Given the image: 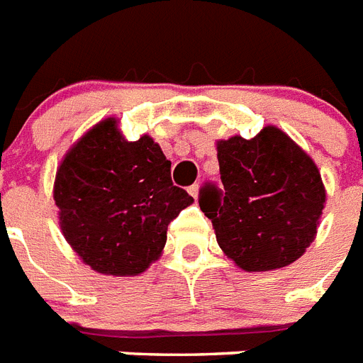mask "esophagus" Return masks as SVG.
I'll return each mask as SVG.
<instances>
[{
    "mask_svg": "<svg viewBox=\"0 0 363 363\" xmlns=\"http://www.w3.org/2000/svg\"><path fill=\"white\" fill-rule=\"evenodd\" d=\"M187 191H189V195L193 196V199H199V185H196V184L191 185V187Z\"/></svg>",
    "mask_w": 363,
    "mask_h": 363,
    "instance_id": "esophagus-1",
    "label": "esophagus"
}]
</instances>
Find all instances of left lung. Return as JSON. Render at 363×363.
Masks as SVG:
<instances>
[{"label": "left lung", "instance_id": "obj_1", "mask_svg": "<svg viewBox=\"0 0 363 363\" xmlns=\"http://www.w3.org/2000/svg\"><path fill=\"white\" fill-rule=\"evenodd\" d=\"M223 193L204 187L200 210L238 268L269 272L306 253L317 236L326 187L306 150L279 127L217 140Z\"/></svg>", "mask_w": 363, "mask_h": 363}]
</instances>
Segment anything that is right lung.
<instances>
[{"label":"right lung","instance_id":"1","mask_svg":"<svg viewBox=\"0 0 363 363\" xmlns=\"http://www.w3.org/2000/svg\"><path fill=\"white\" fill-rule=\"evenodd\" d=\"M60 228L84 264L103 275H140L163 255L167 228L195 200L170 179L150 135L127 140L110 116L78 138L54 179Z\"/></svg>","mask_w":363,"mask_h":363}]
</instances>
